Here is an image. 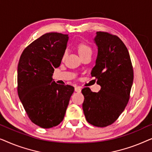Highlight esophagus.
Instances as JSON below:
<instances>
[{"instance_id":"1","label":"esophagus","mask_w":152,"mask_h":152,"mask_svg":"<svg viewBox=\"0 0 152 152\" xmlns=\"http://www.w3.org/2000/svg\"><path fill=\"white\" fill-rule=\"evenodd\" d=\"M75 91L77 93H80L81 91H82V88H81L80 86H77L75 88Z\"/></svg>"}]
</instances>
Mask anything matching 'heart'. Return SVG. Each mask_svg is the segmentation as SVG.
<instances>
[{"label": "heart", "mask_w": 152, "mask_h": 152, "mask_svg": "<svg viewBox=\"0 0 152 152\" xmlns=\"http://www.w3.org/2000/svg\"><path fill=\"white\" fill-rule=\"evenodd\" d=\"M78 51L80 56L88 55V54L92 55V48H91L90 45L86 43H81L78 45ZM66 55H67V50H65L63 54V59L66 57Z\"/></svg>", "instance_id": "b5f03b06"}]
</instances>
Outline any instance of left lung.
I'll list each match as a JSON object with an SVG mask.
<instances>
[{
	"mask_svg": "<svg viewBox=\"0 0 152 152\" xmlns=\"http://www.w3.org/2000/svg\"><path fill=\"white\" fill-rule=\"evenodd\" d=\"M96 34L98 52L91 76L101 89L95 93L88 87L83 88L82 108L88 123L104 127L113 124L127 105L134 70L128 50L119 37L106 32Z\"/></svg>",
	"mask_w": 152,
	"mask_h": 152,
	"instance_id": "8db88e82",
	"label": "left lung"
}]
</instances>
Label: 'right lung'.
Instances as JSON below:
<instances>
[{"label":"right lung","instance_id":"obj_1","mask_svg":"<svg viewBox=\"0 0 152 152\" xmlns=\"http://www.w3.org/2000/svg\"><path fill=\"white\" fill-rule=\"evenodd\" d=\"M68 34L50 32L26 47L18 64V95L33 123L48 129L61 123L74 87L53 80L66 50Z\"/></svg>","mask_w":152,"mask_h":152}]
</instances>
